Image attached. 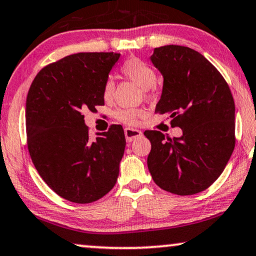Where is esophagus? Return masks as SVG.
I'll list each match as a JSON object with an SVG mask.
<instances>
[{
	"label": "esophagus",
	"mask_w": 256,
	"mask_h": 256,
	"mask_svg": "<svg viewBox=\"0 0 256 256\" xmlns=\"http://www.w3.org/2000/svg\"><path fill=\"white\" fill-rule=\"evenodd\" d=\"M124 133H125V138H126L128 142H131L136 138H139V136H142V131H139V130H136V128H125Z\"/></svg>",
	"instance_id": "34e87169"
}]
</instances>
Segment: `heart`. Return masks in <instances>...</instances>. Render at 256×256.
I'll list each match as a JSON object with an SVG mask.
<instances>
[{
	"label": "heart",
	"mask_w": 256,
	"mask_h": 256,
	"mask_svg": "<svg viewBox=\"0 0 256 256\" xmlns=\"http://www.w3.org/2000/svg\"><path fill=\"white\" fill-rule=\"evenodd\" d=\"M120 72L125 78H128V80L133 81L140 88H142L145 90L146 96L150 95L148 92L150 88L154 87L156 84V73L154 70V68L142 59H138V58H132V59L125 61L122 64ZM114 88H116V84H114V80L108 78L103 87L104 98L110 100L114 92ZM140 114H142V111L140 110L128 108V109L117 110L114 112V117L120 122H122V123L133 125L136 123Z\"/></svg>",
	"instance_id": "heart-1"
}]
</instances>
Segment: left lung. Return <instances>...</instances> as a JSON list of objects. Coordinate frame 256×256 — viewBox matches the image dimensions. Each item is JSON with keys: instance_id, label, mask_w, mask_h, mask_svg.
<instances>
[{"instance_id": "left-lung-1", "label": "left lung", "mask_w": 256, "mask_h": 256, "mask_svg": "<svg viewBox=\"0 0 256 256\" xmlns=\"http://www.w3.org/2000/svg\"><path fill=\"white\" fill-rule=\"evenodd\" d=\"M150 60L164 75L156 114L172 117L181 138L160 131L144 132L150 139L147 166L153 181L175 195L208 189L228 164L236 146V106L231 89L219 70L195 50L167 45Z\"/></svg>"}]
</instances>
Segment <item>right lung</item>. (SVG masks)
<instances>
[{
    "label": "right lung",
    "mask_w": 256,
    "mask_h": 256,
    "mask_svg": "<svg viewBox=\"0 0 256 256\" xmlns=\"http://www.w3.org/2000/svg\"><path fill=\"white\" fill-rule=\"evenodd\" d=\"M120 56H67L42 68L28 89L25 125L31 160L46 184L73 203L102 198L117 182L124 130L112 124L90 140L84 112L104 106V84Z\"/></svg>",
    "instance_id": "1"
}]
</instances>
